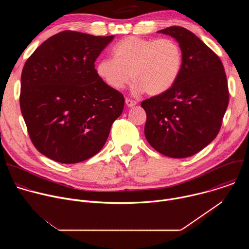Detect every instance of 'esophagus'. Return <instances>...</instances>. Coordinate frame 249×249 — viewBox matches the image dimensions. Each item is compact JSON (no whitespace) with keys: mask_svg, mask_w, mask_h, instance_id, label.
Listing matches in <instances>:
<instances>
[{"mask_svg":"<svg viewBox=\"0 0 249 249\" xmlns=\"http://www.w3.org/2000/svg\"><path fill=\"white\" fill-rule=\"evenodd\" d=\"M125 102H126V105L128 106V107H132V106H135L137 104L136 100H133V99H130V98H126Z\"/></svg>","mask_w":249,"mask_h":249,"instance_id":"obj_1","label":"esophagus"}]
</instances>
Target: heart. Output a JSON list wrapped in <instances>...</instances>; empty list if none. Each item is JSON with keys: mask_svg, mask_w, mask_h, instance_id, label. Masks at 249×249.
Masks as SVG:
<instances>
[{"mask_svg": "<svg viewBox=\"0 0 249 249\" xmlns=\"http://www.w3.org/2000/svg\"><path fill=\"white\" fill-rule=\"evenodd\" d=\"M112 57L96 63L98 78L109 88L121 90L132 75L134 92L146 91L150 95L171 89L180 75L183 62L180 45L171 38L125 37L113 46Z\"/></svg>", "mask_w": 249, "mask_h": 249, "instance_id": "heart-1", "label": "heart"}]
</instances>
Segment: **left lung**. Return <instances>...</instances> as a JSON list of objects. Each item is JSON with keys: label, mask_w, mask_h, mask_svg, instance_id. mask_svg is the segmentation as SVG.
<instances>
[{"label": "left lung", "mask_w": 249, "mask_h": 249, "mask_svg": "<svg viewBox=\"0 0 249 249\" xmlns=\"http://www.w3.org/2000/svg\"><path fill=\"white\" fill-rule=\"evenodd\" d=\"M158 32L178 42L183 62L171 89L141 103L145 136L157 152L184 159L217 137L229 104L227 76L219 56L190 30L170 26Z\"/></svg>", "instance_id": "obj_1"}]
</instances>
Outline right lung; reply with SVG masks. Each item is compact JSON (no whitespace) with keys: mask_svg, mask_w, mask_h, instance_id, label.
I'll list each match as a JSON object with an SVG mask.
<instances>
[{"mask_svg":"<svg viewBox=\"0 0 249 249\" xmlns=\"http://www.w3.org/2000/svg\"><path fill=\"white\" fill-rule=\"evenodd\" d=\"M111 36L65 30L26 60L19 104L29 138L45 157L77 163L96 155L121 115L124 96L96 75L94 62Z\"/></svg>","mask_w":249,"mask_h":249,"instance_id":"1","label":"right lung"}]
</instances>
